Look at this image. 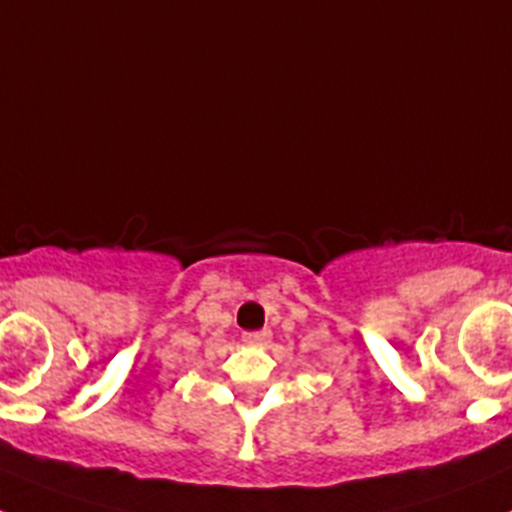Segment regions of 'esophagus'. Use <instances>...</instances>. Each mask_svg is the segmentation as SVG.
I'll use <instances>...</instances> for the list:
<instances>
[{"instance_id":"obj_1","label":"esophagus","mask_w":512,"mask_h":512,"mask_svg":"<svg viewBox=\"0 0 512 512\" xmlns=\"http://www.w3.org/2000/svg\"><path fill=\"white\" fill-rule=\"evenodd\" d=\"M243 341H246L248 346H261V343L269 341V333H266V330H256V333H243Z\"/></svg>"}]
</instances>
